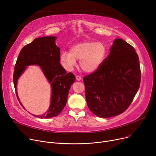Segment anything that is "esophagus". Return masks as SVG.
I'll use <instances>...</instances> for the list:
<instances>
[{
	"instance_id": "34e87169",
	"label": "esophagus",
	"mask_w": 156,
	"mask_h": 156,
	"mask_svg": "<svg viewBox=\"0 0 156 156\" xmlns=\"http://www.w3.org/2000/svg\"><path fill=\"white\" fill-rule=\"evenodd\" d=\"M76 80H78V81H80L81 80V77L80 76H76Z\"/></svg>"
}]
</instances>
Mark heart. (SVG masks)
<instances>
[{
	"label": "heart",
	"mask_w": 156,
	"mask_h": 156,
	"mask_svg": "<svg viewBox=\"0 0 156 156\" xmlns=\"http://www.w3.org/2000/svg\"><path fill=\"white\" fill-rule=\"evenodd\" d=\"M108 47L101 42L88 41L71 47L69 52H62L60 60L66 69L71 71L80 60V67L84 72L92 73L99 69L108 55Z\"/></svg>",
	"instance_id": "heart-1"
}]
</instances>
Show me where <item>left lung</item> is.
I'll return each mask as SVG.
<instances>
[{
	"mask_svg": "<svg viewBox=\"0 0 156 156\" xmlns=\"http://www.w3.org/2000/svg\"><path fill=\"white\" fill-rule=\"evenodd\" d=\"M140 80L135 48L122 39H116L101 66L83 78L88 108L101 118L119 115L132 102Z\"/></svg>",
	"mask_w": 156,
	"mask_h": 156,
	"instance_id": "obj_1",
	"label": "left lung"
}]
</instances>
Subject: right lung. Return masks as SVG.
<instances>
[{
    "label": "right lung",
    "mask_w": 156,
    "mask_h": 156,
    "mask_svg": "<svg viewBox=\"0 0 156 156\" xmlns=\"http://www.w3.org/2000/svg\"><path fill=\"white\" fill-rule=\"evenodd\" d=\"M55 37L51 36L40 37L26 45L21 50L14 67L13 82L20 104L16 85L18 80L28 66H40L51 83L52 95L50 107L42 115L33 114L40 118H51L59 115L66 104L70 87L75 81V75L72 73H66L59 62L60 48L55 45Z\"/></svg>",
    "instance_id": "1"
}]
</instances>
